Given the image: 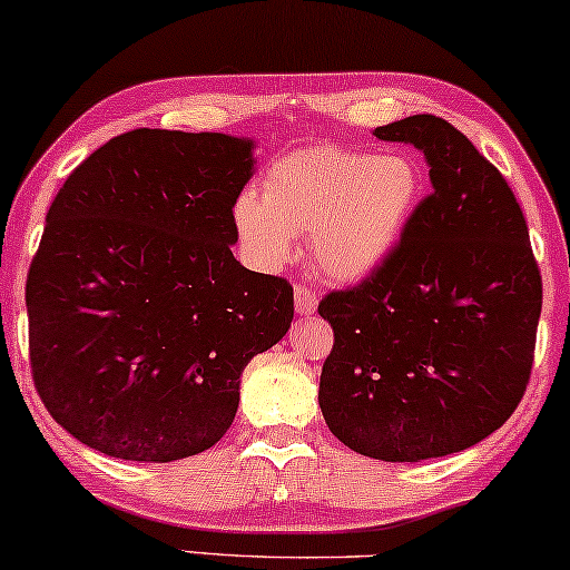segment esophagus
Segmentation results:
<instances>
[{
    "instance_id": "34e87169",
    "label": "esophagus",
    "mask_w": 570,
    "mask_h": 570,
    "mask_svg": "<svg viewBox=\"0 0 570 570\" xmlns=\"http://www.w3.org/2000/svg\"><path fill=\"white\" fill-rule=\"evenodd\" d=\"M293 293H295V312H298L301 316L316 312V303H320V298H316V293L312 291V287L303 285V283H295Z\"/></svg>"
}]
</instances>
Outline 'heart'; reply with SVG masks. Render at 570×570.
Segmentation results:
<instances>
[{
  "label": "heart",
  "instance_id": "heart-1",
  "mask_svg": "<svg viewBox=\"0 0 570 570\" xmlns=\"http://www.w3.org/2000/svg\"><path fill=\"white\" fill-rule=\"evenodd\" d=\"M424 175L411 154H376L320 144L287 151L262 175V196L243 190L233 204L240 246L267 269L295 254L308 233L324 277L372 275L393 254L416 212Z\"/></svg>",
  "mask_w": 570,
  "mask_h": 570
}]
</instances>
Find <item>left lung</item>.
Listing matches in <instances>:
<instances>
[{"instance_id": "8db88e82", "label": "left lung", "mask_w": 570, "mask_h": 570, "mask_svg": "<svg viewBox=\"0 0 570 570\" xmlns=\"http://www.w3.org/2000/svg\"><path fill=\"white\" fill-rule=\"evenodd\" d=\"M413 144L432 194L372 275L320 303L330 432L361 455L416 463L476 445L519 409L534 364L542 277L500 169L442 117L376 128Z\"/></svg>"}]
</instances>
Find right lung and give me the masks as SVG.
<instances>
[{
	"mask_svg": "<svg viewBox=\"0 0 570 570\" xmlns=\"http://www.w3.org/2000/svg\"><path fill=\"white\" fill-rule=\"evenodd\" d=\"M254 140L138 128L72 169L26 283L31 374L83 445L167 463L230 430L240 374L293 322L285 277L235 262Z\"/></svg>",
	"mask_w": 570,
	"mask_h": 570,
	"instance_id": "add662e5",
	"label": "right lung"
}]
</instances>
